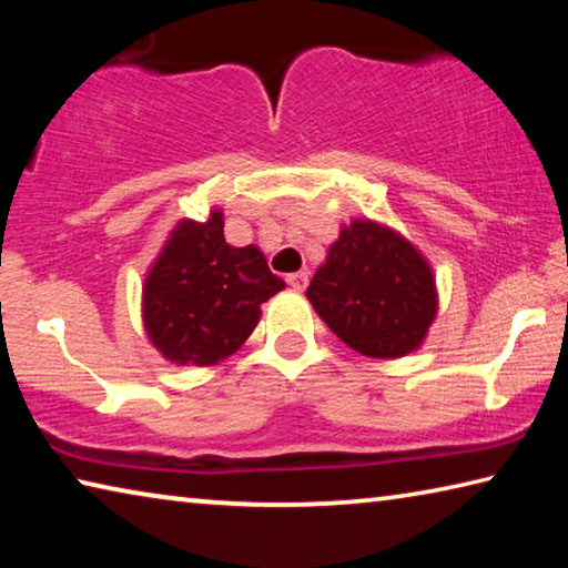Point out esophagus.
<instances>
[{
    "label": "esophagus",
    "instance_id": "obj_1",
    "mask_svg": "<svg viewBox=\"0 0 568 568\" xmlns=\"http://www.w3.org/2000/svg\"><path fill=\"white\" fill-rule=\"evenodd\" d=\"M285 281H287V285L293 287V291L301 293V291H305V285H307V273H291L285 277Z\"/></svg>",
    "mask_w": 568,
    "mask_h": 568
}]
</instances>
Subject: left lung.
<instances>
[{
    "mask_svg": "<svg viewBox=\"0 0 568 568\" xmlns=\"http://www.w3.org/2000/svg\"><path fill=\"white\" fill-rule=\"evenodd\" d=\"M305 295L348 348L381 361L418 351L438 315L436 273L426 255L371 217L341 225Z\"/></svg>",
    "mask_w": 568,
    "mask_h": 568,
    "instance_id": "obj_1",
    "label": "left lung"
}]
</instances>
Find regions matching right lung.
Instances as JSON below:
<instances>
[{
    "label": "right lung",
    "instance_id": "1",
    "mask_svg": "<svg viewBox=\"0 0 568 568\" xmlns=\"http://www.w3.org/2000/svg\"><path fill=\"white\" fill-rule=\"evenodd\" d=\"M225 215L182 217L142 283V328L175 365H215L243 348L261 323V305L285 291L257 245L225 243Z\"/></svg>",
    "mask_w": 568,
    "mask_h": 568
}]
</instances>
